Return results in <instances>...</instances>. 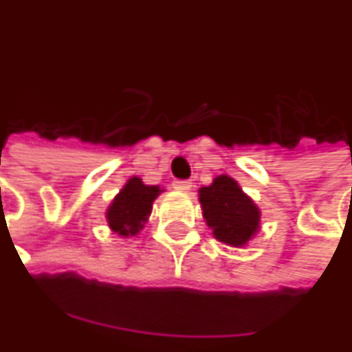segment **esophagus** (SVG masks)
Here are the masks:
<instances>
[{
	"label": "esophagus",
	"mask_w": 352,
	"mask_h": 352,
	"mask_svg": "<svg viewBox=\"0 0 352 352\" xmlns=\"http://www.w3.org/2000/svg\"><path fill=\"white\" fill-rule=\"evenodd\" d=\"M192 186H194V184H192L190 181H175V182H173V188H175V190H179V192H190V190H192Z\"/></svg>",
	"instance_id": "1"
}]
</instances>
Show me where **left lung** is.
<instances>
[{"instance_id":"1","label":"left lung","mask_w":352,"mask_h":352,"mask_svg":"<svg viewBox=\"0 0 352 352\" xmlns=\"http://www.w3.org/2000/svg\"><path fill=\"white\" fill-rule=\"evenodd\" d=\"M203 218L212 234L230 248H243L260 229V208L229 175H218L199 188Z\"/></svg>"}]
</instances>
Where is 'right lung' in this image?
Listing matches in <instances>:
<instances>
[{"mask_svg":"<svg viewBox=\"0 0 352 352\" xmlns=\"http://www.w3.org/2000/svg\"><path fill=\"white\" fill-rule=\"evenodd\" d=\"M164 190L160 186L144 184L140 177H131L104 212V218L112 232L122 238L138 234L149 219L153 201Z\"/></svg>","mask_w":352,"mask_h":352,"instance_id":"right-lung-1","label":"right lung"}]
</instances>
